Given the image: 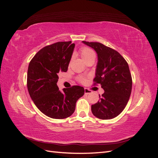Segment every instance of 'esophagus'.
Segmentation results:
<instances>
[{"mask_svg":"<svg viewBox=\"0 0 158 158\" xmlns=\"http://www.w3.org/2000/svg\"><path fill=\"white\" fill-rule=\"evenodd\" d=\"M84 92H85V94L88 95V94H92V91L89 89L88 88H85V89H84Z\"/></svg>","mask_w":158,"mask_h":158,"instance_id":"obj_1","label":"esophagus"}]
</instances>
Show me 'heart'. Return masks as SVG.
I'll return each mask as SVG.
<instances>
[{"label": "heart", "mask_w": 158, "mask_h": 158, "mask_svg": "<svg viewBox=\"0 0 158 158\" xmlns=\"http://www.w3.org/2000/svg\"><path fill=\"white\" fill-rule=\"evenodd\" d=\"M79 53L85 62H87L91 59H95L94 51L88 47H81L79 49ZM78 80L81 83H84L85 82V78L84 77H78Z\"/></svg>", "instance_id": "heart-1"}]
</instances>
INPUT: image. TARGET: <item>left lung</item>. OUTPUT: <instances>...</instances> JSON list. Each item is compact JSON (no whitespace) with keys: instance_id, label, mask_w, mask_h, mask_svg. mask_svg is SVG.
<instances>
[{"instance_id":"left-lung-1","label":"left lung","mask_w":158,"mask_h":158,"mask_svg":"<svg viewBox=\"0 0 158 158\" xmlns=\"http://www.w3.org/2000/svg\"><path fill=\"white\" fill-rule=\"evenodd\" d=\"M82 42L97 52L98 63L94 85L100 84L105 91L99 101L92 106V112L103 120L113 118L123 111L131 94L132 80L128 64L111 47L99 42Z\"/></svg>"}]
</instances>
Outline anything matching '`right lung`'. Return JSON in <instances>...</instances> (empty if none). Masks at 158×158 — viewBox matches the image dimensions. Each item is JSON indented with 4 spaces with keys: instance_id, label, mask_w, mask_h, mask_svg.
I'll use <instances>...</instances> for the list:
<instances>
[{
    "instance_id": "add662e5",
    "label": "right lung",
    "mask_w": 158,
    "mask_h": 158,
    "mask_svg": "<svg viewBox=\"0 0 158 158\" xmlns=\"http://www.w3.org/2000/svg\"><path fill=\"white\" fill-rule=\"evenodd\" d=\"M72 41L45 46L33 57L27 70V86L36 107L47 117L63 119L73 114L84 88L73 85L60 92L56 83L59 73H65L74 48Z\"/></svg>"
}]
</instances>
